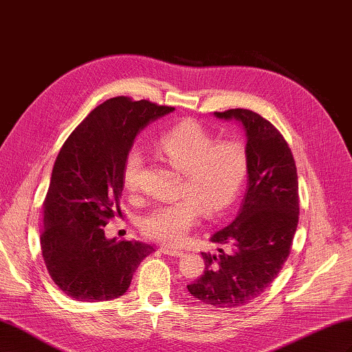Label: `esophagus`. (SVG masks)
Here are the masks:
<instances>
[{"label": "esophagus", "instance_id": "1", "mask_svg": "<svg viewBox=\"0 0 352 352\" xmlns=\"http://www.w3.org/2000/svg\"><path fill=\"white\" fill-rule=\"evenodd\" d=\"M160 250H162V252L166 254V255H172V257H182V255H184V251L170 248V247H162Z\"/></svg>", "mask_w": 352, "mask_h": 352}]
</instances>
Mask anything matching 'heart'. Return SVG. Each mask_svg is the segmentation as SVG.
I'll return each instance as SVG.
<instances>
[{
    "label": "heart",
    "instance_id": "obj_1",
    "mask_svg": "<svg viewBox=\"0 0 352 352\" xmlns=\"http://www.w3.org/2000/svg\"><path fill=\"white\" fill-rule=\"evenodd\" d=\"M216 142L195 120H182L158 138L160 153L182 172L179 201L154 207L141 220L144 235L168 245L180 243L197 225L201 208L208 217L226 211L238 198L248 170V155L238 141ZM144 167L140 148H131L123 163V185L136 192Z\"/></svg>",
    "mask_w": 352,
    "mask_h": 352
}]
</instances>
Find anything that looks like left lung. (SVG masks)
Here are the masks:
<instances>
[{"label": "left lung", "mask_w": 352, "mask_h": 352, "mask_svg": "<svg viewBox=\"0 0 352 352\" xmlns=\"http://www.w3.org/2000/svg\"><path fill=\"white\" fill-rule=\"evenodd\" d=\"M214 116L242 124L248 189L236 219L211 236L217 251L201 252L204 274L186 287L208 305L236 308L267 289L289 257L300 216L298 176L291 148L269 120L245 109Z\"/></svg>", "instance_id": "obj_1"}]
</instances>
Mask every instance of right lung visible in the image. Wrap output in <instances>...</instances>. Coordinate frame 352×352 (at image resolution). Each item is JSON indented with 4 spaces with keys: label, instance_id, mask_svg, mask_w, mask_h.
Returning <instances> with one entry per match:
<instances>
[{
    "label": "right lung",
    "instance_id": "obj_1",
    "mask_svg": "<svg viewBox=\"0 0 352 352\" xmlns=\"http://www.w3.org/2000/svg\"><path fill=\"white\" fill-rule=\"evenodd\" d=\"M175 109L127 97L94 109L67 138L44 201L41 250L51 279L78 301H110L129 289L133 273L154 248L105 238L122 217L123 163L144 127Z\"/></svg>",
    "mask_w": 352,
    "mask_h": 352
}]
</instances>
